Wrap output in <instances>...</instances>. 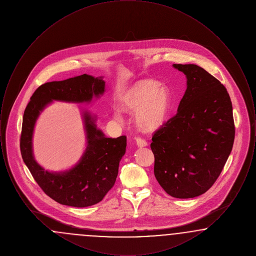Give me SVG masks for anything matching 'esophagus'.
I'll use <instances>...</instances> for the list:
<instances>
[{
	"instance_id": "esophagus-1",
	"label": "esophagus",
	"mask_w": 256,
	"mask_h": 256,
	"mask_svg": "<svg viewBox=\"0 0 256 256\" xmlns=\"http://www.w3.org/2000/svg\"><path fill=\"white\" fill-rule=\"evenodd\" d=\"M135 140H136V145L139 148L148 146V142L145 139H143L141 137H137V138H135Z\"/></svg>"
}]
</instances>
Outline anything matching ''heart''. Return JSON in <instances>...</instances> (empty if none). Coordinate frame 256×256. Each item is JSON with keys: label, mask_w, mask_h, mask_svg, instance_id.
<instances>
[{"label": "heart", "mask_w": 256, "mask_h": 256, "mask_svg": "<svg viewBox=\"0 0 256 256\" xmlns=\"http://www.w3.org/2000/svg\"><path fill=\"white\" fill-rule=\"evenodd\" d=\"M118 104L124 112H134V122L138 128L150 132L156 130L166 121L170 110V91L154 80H141L122 92ZM113 118L117 122L122 121L120 110H114Z\"/></svg>", "instance_id": "heart-1"}]
</instances>
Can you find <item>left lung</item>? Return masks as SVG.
<instances>
[{"instance_id": "1", "label": "left lung", "mask_w": 256, "mask_h": 256, "mask_svg": "<svg viewBox=\"0 0 256 256\" xmlns=\"http://www.w3.org/2000/svg\"><path fill=\"white\" fill-rule=\"evenodd\" d=\"M187 78L176 114L152 135L154 176L178 198L202 195L232 152L235 126L226 88L196 64H174Z\"/></svg>"}]
</instances>
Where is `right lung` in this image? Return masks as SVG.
Instances as JSON below:
<instances>
[{
    "instance_id": "1",
    "label": "right lung",
    "mask_w": 256,
    "mask_h": 256,
    "mask_svg": "<svg viewBox=\"0 0 256 256\" xmlns=\"http://www.w3.org/2000/svg\"><path fill=\"white\" fill-rule=\"evenodd\" d=\"M102 78L84 74L61 82L39 86L24 110L20 150L24 164L40 188L60 204L86 207L100 202L113 187L119 163L126 152V137L108 138L97 128L96 117L84 111L82 118L87 139L86 150L72 169L54 172L42 168L34 159L32 134L37 118L52 100L90 102L104 93Z\"/></svg>"
}]
</instances>
